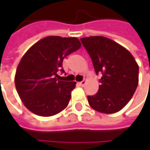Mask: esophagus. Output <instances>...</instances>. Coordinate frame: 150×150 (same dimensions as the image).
Masks as SVG:
<instances>
[{
	"label": "esophagus",
	"instance_id": "obj_1",
	"mask_svg": "<svg viewBox=\"0 0 150 150\" xmlns=\"http://www.w3.org/2000/svg\"><path fill=\"white\" fill-rule=\"evenodd\" d=\"M85 84H86V81H85V80H84V81H80V82H79V85H80V86H81V87H83Z\"/></svg>",
	"mask_w": 150,
	"mask_h": 150
}]
</instances>
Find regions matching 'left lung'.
Returning <instances> with one entry per match:
<instances>
[{"label": "left lung", "mask_w": 150, "mask_h": 150, "mask_svg": "<svg viewBox=\"0 0 150 150\" xmlns=\"http://www.w3.org/2000/svg\"><path fill=\"white\" fill-rule=\"evenodd\" d=\"M96 71L102 75L98 92L88 96L95 110L113 114L120 111L132 98L138 85L139 67L133 55L122 46L103 36L81 38Z\"/></svg>", "instance_id": "left-lung-1"}]
</instances>
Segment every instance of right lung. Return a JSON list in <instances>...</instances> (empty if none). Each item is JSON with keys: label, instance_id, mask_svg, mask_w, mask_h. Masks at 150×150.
<instances>
[{"label": "right lung", "instance_id": "obj_1", "mask_svg": "<svg viewBox=\"0 0 150 150\" xmlns=\"http://www.w3.org/2000/svg\"><path fill=\"white\" fill-rule=\"evenodd\" d=\"M75 37L47 36L33 45L21 58L16 70V90L25 107L35 115L51 116L69 103L75 81H60L63 59L76 51Z\"/></svg>", "mask_w": 150, "mask_h": 150}]
</instances>
